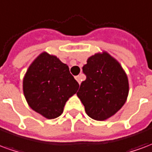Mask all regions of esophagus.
I'll return each mask as SVG.
<instances>
[{"label": "esophagus", "instance_id": "34e87169", "mask_svg": "<svg viewBox=\"0 0 152 152\" xmlns=\"http://www.w3.org/2000/svg\"><path fill=\"white\" fill-rule=\"evenodd\" d=\"M75 78H76V80H77V82L79 83V84H80L81 81H82V77H81V76H76Z\"/></svg>", "mask_w": 152, "mask_h": 152}]
</instances>
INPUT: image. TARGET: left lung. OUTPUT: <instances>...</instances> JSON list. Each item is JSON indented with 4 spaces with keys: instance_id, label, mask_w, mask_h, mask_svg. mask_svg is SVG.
Segmentation results:
<instances>
[{
    "instance_id": "1",
    "label": "left lung",
    "mask_w": 152,
    "mask_h": 152,
    "mask_svg": "<svg viewBox=\"0 0 152 152\" xmlns=\"http://www.w3.org/2000/svg\"><path fill=\"white\" fill-rule=\"evenodd\" d=\"M82 69L86 80L76 94L86 114L99 121L112 117L127 100L129 86L126 72L107 51L89 57Z\"/></svg>"
}]
</instances>
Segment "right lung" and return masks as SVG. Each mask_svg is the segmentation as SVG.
<instances>
[{
  "label": "right lung",
  "instance_id": "add662e5",
  "mask_svg": "<svg viewBox=\"0 0 152 152\" xmlns=\"http://www.w3.org/2000/svg\"><path fill=\"white\" fill-rule=\"evenodd\" d=\"M79 89L69 67L57 56L45 51L28 66L23 80V90L28 106L46 119L63 112L66 101Z\"/></svg>",
  "mask_w": 152,
  "mask_h": 152
}]
</instances>
